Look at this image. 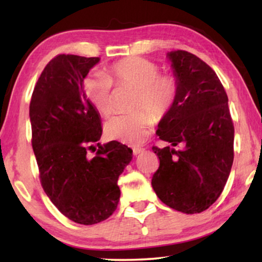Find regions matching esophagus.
Returning a JSON list of instances; mask_svg holds the SVG:
<instances>
[{
    "mask_svg": "<svg viewBox=\"0 0 262 262\" xmlns=\"http://www.w3.org/2000/svg\"><path fill=\"white\" fill-rule=\"evenodd\" d=\"M143 148H141V146H134V148H132V152H134V155H136L137 156L138 154H141L142 151H143Z\"/></svg>",
    "mask_w": 262,
    "mask_h": 262,
    "instance_id": "34e87169",
    "label": "esophagus"
}]
</instances>
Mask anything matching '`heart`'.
I'll use <instances>...</instances> for the list:
<instances>
[{"mask_svg": "<svg viewBox=\"0 0 262 262\" xmlns=\"http://www.w3.org/2000/svg\"><path fill=\"white\" fill-rule=\"evenodd\" d=\"M112 84L131 85L130 113L118 114L107 121V137L127 144H139L149 135L154 125V115L161 119L174 106L180 91L178 76L170 73L160 74L159 64L144 57H124L105 69V75H89L83 80V93L93 107L103 117L112 112L111 89ZM151 112V116L147 111Z\"/></svg>", "mask_w": 262, "mask_h": 262, "instance_id": "heart-1", "label": "heart"}]
</instances>
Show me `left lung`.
I'll return each instance as SVG.
<instances>
[{
	"instance_id": "left-lung-1",
	"label": "left lung",
	"mask_w": 262,
	"mask_h": 262,
	"mask_svg": "<svg viewBox=\"0 0 262 262\" xmlns=\"http://www.w3.org/2000/svg\"><path fill=\"white\" fill-rule=\"evenodd\" d=\"M180 91L157 135L180 149L152 146L160 167L151 185L162 203L184 213L205 211L218 199L234 161V123L216 73L184 50L168 53Z\"/></svg>"
}]
</instances>
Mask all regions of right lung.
<instances>
[{
    "label": "right lung",
    "mask_w": 262,
    "mask_h": 262,
    "mask_svg": "<svg viewBox=\"0 0 262 262\" xmlns=\"http://www.w3.org/2000/svg\"><path fill=\"white\" fill-rule=\"evenodd\" d=\"M99 57L58 55L38 78L30 103L32 148L42 188L70 221L92 225L116 211L118 179L132 150L117 141L100 145V114L83 93V80ZM98 144L94 158L88 149Z\"/></svg>",
    "instance_id": "obj_1"
}]
</instances>
